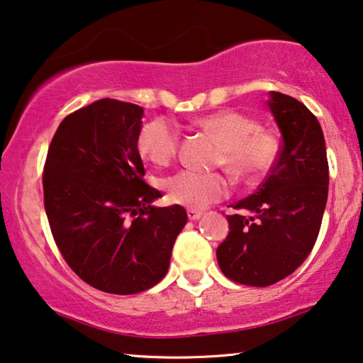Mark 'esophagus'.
Instances as JSON below:
<instances>
[{
	"instance_id": "esophagus-1",
	"label": "esophagus",
	"mask_w": 363,
	"mask_h": 363,
	"mask_svg": "<svg viewBox=\"0 0 363 363\" xmlns=\"http://www.w3.org/2000/svg\"><path fill=\"white\" fill-rule=\"evenodd\" d=\"M187 216H189V220H199L200 216H202V212H200V210H196V208H189Z\"/></svg>"
}]
</instances>
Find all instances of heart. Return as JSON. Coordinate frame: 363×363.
Masks as SVG:
<instances>
[{"mask_svg": "<svg viewBox=\"0 0 363 363\" xmlns=\"http://www.w3.org/2000/svg\"><path fill=\"white\" fill-rule=\"evenodd\" d=\"M197 127L221 143L215 163L242 181H257L272 169L280 155L277 135L259 125L256 118L236 111H220L200 117ZM181 132L166 117L151 118L140 128L138 153L156 166H167L181 151ZM167 199L184 207L202 208L218 202L231 191L225 172L182 169L164 181Z\"/></svg>", "mask_w": 363, "mask_h": 363, "instance_id": "b5f03b06", "label": "heart"}]
</instances>
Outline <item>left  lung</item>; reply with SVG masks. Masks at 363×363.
<instances>
[{
  "instance_id": "8db88e82",
  "label": "left lung",
  "mask_w": 363,
  "mask_h": 363,
  "mask_svg": "<svg viewBox=\"0 0 363 363\" xmlns=\"http://www.w3.org/2000/svg\"><path fill=\"white\" fill-rule=\"evenodd\" d=\"M267 104L284 137L280 155L257 192L231 205L238 213L226 215L230 231L216 250L221 272L251 286L272 285L301 266L320 235L329 186L315 113L275 91Z\"/></svg>"
}]
</instances>
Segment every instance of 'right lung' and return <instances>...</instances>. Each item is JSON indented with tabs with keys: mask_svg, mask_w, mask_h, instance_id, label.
<instances>
[{
	"mask_svg": "<svg viewBox=\"0 0 363 363\" xmlns=\"http://www.w3.org/2000/svg\"><path fill=\"white\" fill-rule=\"evenodd\" d=\"M143 109L101 99L67 116L43 164V205L58 251L94 289L133 295L169 267L187 213L151 207L161 197L145 181L137 150Z\"/></svg>",
	"mask_w": 363,
	"mask_h": 363,
	"instance_id": "1",
	"label": "right lung"
}]
</instances>
